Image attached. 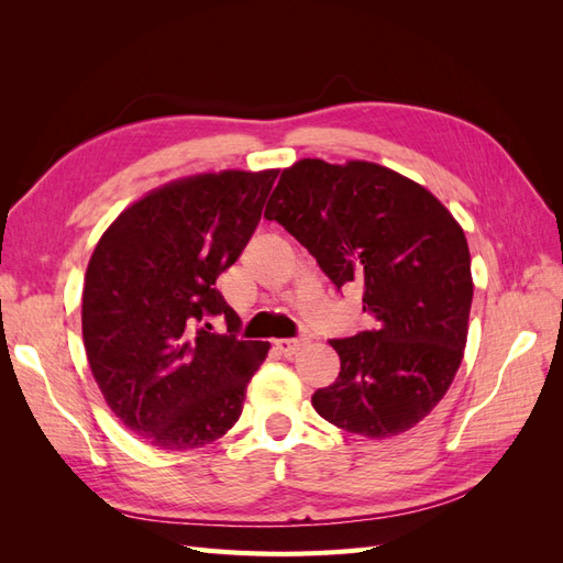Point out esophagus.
Instances as JSON below:
<instances>
[{"mask_svg":"<svg viewBox=\"0 0 563 563\" xmlns=\"http://www.w3.org/2000/svg\"><path fill=\"white\" fill-rule=\"evenodd\" d=\"M305 345H308V338H279V340H275V347L284 356H296Z\"/></svg>","mask_w":563,"mask_h":563,"instance_id":"obj_1","label":"esophagus"}]
</instances>
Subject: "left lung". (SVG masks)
<instances>
[{"instance_id": "left-lung-1", "label": "left lung", "mask_w": 563, "mask_h": 563, "mask_svg": "<svg viewBox=\"0 0 563 563\" xmlns=\"http://www.w3.org/2000/svg\"><path fill=\"white\" fill-rule=\"evenodd\" d=\"M265 218L308 249L340 288L364 284L376 329L331 340L333 385L312 395L335 428L397 437L444 399L467 345L474 296L465 232L430 190L387 166L300 159Z\"/></svg>"}]
</instances>
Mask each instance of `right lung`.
Here are the masks:
<instances>
[{
	"mask_svg": "<svg viewBox=\"0 0 563 563\" xmlns=\"http://www.w3.org/2000/svg\"><path fill=\"white\" fill-rule=\"evenodd\" d=\"M277 168L197 174L150 190L100 236L84 277L81 335L110 411L150 446L187 451L240 420L269 343L236 340L216 288L258 225ZM223 313L228 334L208 319Z\"/></svg>",
	"mask_w": 563,
	"mask_h": 563,
	"instance_id": "add662e5",
	"label": "right lung"
}]
</instances>
